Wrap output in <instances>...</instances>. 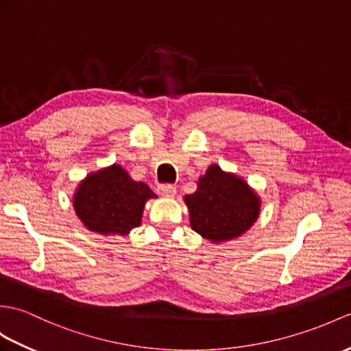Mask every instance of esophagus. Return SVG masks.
<instances>
[{
    "label": "esophagus",
    "mask_w": 351,
    "mask_h": 351,
    "mask_svg": "<svg viewBox=\"0 0 351 351\" xmlns=\"http://www.w3.org/2000/svg\"><path fill=\"white\" fill-rule=\"evenodd\" d=\"M158 193L161 195H165V197H173L176 194V186L172 184H161L158 186Z\"/></svg>",
    "instance_id": "obj_1"
}]
</instances>
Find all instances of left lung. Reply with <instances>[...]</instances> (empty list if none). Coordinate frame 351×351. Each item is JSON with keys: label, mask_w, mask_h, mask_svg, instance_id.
<instances>
[{"label": "left lung", "mask_w": 351, "mask_h": 351, "mask_svg": "<svg viewBox=\"0 0 351 351\" xmlns=\"http://www.w3.org/2000/svg\"><path fill=\"white\" fill-rule=\"evenodd\" d=\"M194 232L213 242L238 238L254 224L260 199L243 179L213 165L199 179L197 191L185 195Z\"/></svg>", "instance_id": "left-lung-1"}]
</instances>
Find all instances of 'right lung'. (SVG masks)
Listing matches in <instances>:
<instances>
[{"mask_svg":"<svg viewBox=\"0 0 351 351\" xmlns=\"http://www.w3.org/2000/svg\"><path fill=\"white\" fill-rule=\"evenodd\" d=\"M157 197L145 182L133 181L113 165L88 175L73 199L76 215L88 230L103 234H128L141 226L146 200Z\"/></svg>","mask_w":351,"mask_h":351,"instance_id":"add662e5","label":"right lung"}]
</instances>
